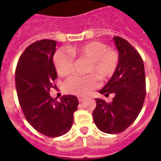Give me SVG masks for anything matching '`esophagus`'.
Returning a JSON list of instances; mask_svg holds the SVG:
<instances>
[{
	"instance_id": "esophagus-1",
	"label": "esophagus",
	"mask_w": 161,
	"mask_h": 161,
	"mask_svg": "<svg viewBox=\"0 0 161 161\" xmlns=\"http://www.w3.org/2000/svg\"><path fill=\"white\" fill-rule=\"evenodd\" d=\"M77 97H78V100H79L80 102H83L84 99H85V97H82V96H78Z\"/></svg>"
}]
</instances>
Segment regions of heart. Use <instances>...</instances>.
Returning a JSON list of instances; mask_svg holds the SVG:
<instances>
[{
	"instance_id": "obj_1",
	"label": "heart",
	"mask_w": 161,
	"mask_h": 161,
	"mask_svg": "<svg viewBox=\"0 0 161 161\" xmlns=\"http://www.w3.org/2000/svg\"><path fill=\"white\" fill-rule=\"evenodd\" d=\"M74 58L89 61L86 71L87 73H90L89 75L72 76L67 79L64 84L66 93L79 96L89 94L97 87V80L95 76L102 81L109 79L116 72L119 64V54L116 50L110 49L104 42L92 41L55 52L53 62L59 76H67L72 72Z\"/></svg>"
}]
</instances>
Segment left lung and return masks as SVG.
Segmentation results:
<instances>
[{"label": "left lung", "instance_id": "8db88e82", "mask_svg": "<svg viewBox=\"0 0 161 161\" xmlns=\"http://www.w3.org/2000/svg\"><path fill=\"white\" fill-rule=\"evenodd\" d=\"M119 54L117 70L106 86L99 92L108 97L114 93L113 101L97 98L93 112L94 123L101 131L107 134L123 132L137 119L146 96L144 65L139 52L128 41L114 37Z\"/></svg>", "mask_w": 161, "mask_h": 161}]
</instances>
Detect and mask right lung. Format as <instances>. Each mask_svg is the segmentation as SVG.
Returning a JSON list of instances; mask_svg holds the SVG:
<instances>
[{
  "label": "right lung",
  "instance_id": "right-lung-1",
  "mask_svg": "<svg viewBox=\"0 0 161 161\" xmlns=\"http://www.w3.org/2000/svg\"><path fill=\"white\" fill-rule=\"evenodd\" d=\"M56 42L42 39L25 48L15 71V86L25 118L33 128L47 137L63 136L70 130L79 102L67 95L60 102L50 96L56 87L57 73L53 64Z\"/></svg>",
  "mask_w": 161,
  "mask_h": 161
}]
</instances>
